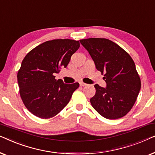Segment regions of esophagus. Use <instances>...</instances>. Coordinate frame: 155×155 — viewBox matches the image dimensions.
Masks as SVG:
<instances>
[{
	"mask_svg": "<svg viewBox=\"0 0 155 155\" xmlns=\"http://www.w3.org/2000/svg\"><path fill=\"white\" fill-rule=\"evenodd\" d=\"M80 85L81 86V87H84V86L87 85V84H85V83H84V82H80Z\"/></svg>",
	"mask_w": 155,
	"mask_h": 155,
	"instance_id": "34e87169",
	"label": "esophagus"
}]
</instances>
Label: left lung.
I'll return each mask as SVG.
<instances>
[{"label":"left lung","instance_id":"obj_1","mask_svg":"<svg viewBox=\"0 0 155 155\" xmlns=\"http://www.w3.org/2000/svg\"><path fill=\"white\" fill-rule=\"evenodd\" d=\"M94 61L97 70L104 74L107 87L96 84V94L91 104L108 119L126 116L136 101L141 87L140 78L133 60L126 51L111 40L90 38L80 40Z\"/></svg>","mask_w":155,"mask_h":155}]
</instances>
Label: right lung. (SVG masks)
<instances>
[{
	"label": "right lung",
	"mask_w": 155,
	"mask_h": 155,
	"mask_svg": "<svg viewBox=\"0 0 155 155\" xmlns=\"http://www.w3.org/2000/svg\"><path fill=\"white\" fill-rule=\"evenodd\" d=\"M79 41L54 39L33 48L23 59L18 73L21 99L27 109L41 118L57 115L71 100L78 82L65 84L54 74L66 68Z\"/></svg>",
	"instance_id": "right-lung-1"
}]
</instances>
